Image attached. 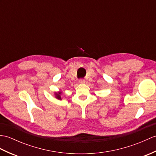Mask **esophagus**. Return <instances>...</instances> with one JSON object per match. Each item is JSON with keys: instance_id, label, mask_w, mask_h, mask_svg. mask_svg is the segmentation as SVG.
<instances>
[{"instance_id": "obj_1", "label": "esophagus", "mask_w": 156, "mask_h": 156, "mask_svg": "<svg viewBox=\"0 0 156 156\" xmlns=\"http://www.w3.org/2000/svg\"><path fill=\"white\" fill-rule=\"evenodd\" d=\"M86 81H85V80H84V79H80L79 80V82L80 83H84Z\"/></svg>"}]
</instances>
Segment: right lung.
Wrapping results in <instances>:
<instances>
[{
    "label": "right lung",
    "instance_id": "add662e5",
    "mask_svg": "<svg viewBox=\"0 0 156 156\" xmlns=\"http://www.w3.org/2000/svg\"><path fill=\"white\" fill-rule=\"evenodd\" d=\"M61 94H62V92L61 91H59V92H58L54 93V95H55L56 98H57L58 100H62V98H61Z\"/></svg>",
    "mask_w": 156,
    "mask_h": 156
}]
</instances>
